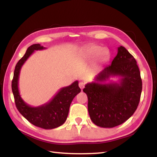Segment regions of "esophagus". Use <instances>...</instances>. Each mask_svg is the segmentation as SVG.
<instances>
[{
  "instance_id": "34e87169",
  "label": "esophagus",
  "mask_w": 157,
  "mask_h": 157,
  "mask_svg": "<svg viewBox=\"0 0 157 157\" xmlns=\"http://www.w3.org/2000/svg\"><path fill=\"white\" fill-rule=\"evenodd\" d=\"M78 86H79V87H80V88L82 90L85 87V83L83 81L80 82V83H79V84H78Z\"/></svg>"
}]
</instances>
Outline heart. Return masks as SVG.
<instances>
[{"label": "heart", "instance_id": "b5f03b06", "mask_svg": "<svg viewBox=\"0 0 157 157\" xmlns=\"http://www.w3.org/2000/svg\"><path fill=\"white\" fill-rule=\"evenodd\" d=\"M98 54V59L101 62H104L108 59L109 52L108 49L101 48L99 46H93L90 48L86 53V59H91Z\"/></svg>", "mask_w": 157, "mask_h": 157}]
</instances>
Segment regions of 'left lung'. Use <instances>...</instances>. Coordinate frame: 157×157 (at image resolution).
Instances as JSON below:
<instances>
[{
    "instance_id": "obj_1",
    "label": "left lung",
    "mask_w": 157,
    "mask_h": 157,
    "mask_svg": "<svg viewBox=\"0 0 157 157\" xmlns=\"http://www.w3.org/2000/svg\"><path fill=\"white\" fill-rule=\"evenodd\" d=\"M118 76V82L106 83L110 77ZM83 91L88 98L92 121L101 128H114L130 118L139 105L142 91L141 74L136 61L124 47L110 65L105 66Z\"/></svg>"
}]
</instances>
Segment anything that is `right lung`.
Masks as SVG:
<instances>
[{
  "instance_id": "1",
  "label": "right lung",
  "mask_w": 157,
  "mask_h": 157,
  "mask_svg": "<svg viewBox=\"0 0 157 157\" xmlns=\"http://www.w3.org/2000/svg\"><path fill=\"white\" fill-rule=\"evenodd\" d=\"M45 49L40 44H34L27 48L24 56L18 60L13 72L12 90L15 104L19 112L35 126L46 130L62 125L68 116L69 109L74 98L81 92L78 81L62 87L49 102L38 107L29 105L23 100L18 90V80L22 66L34 51Z\"/></svg>"
}]
</instances>
